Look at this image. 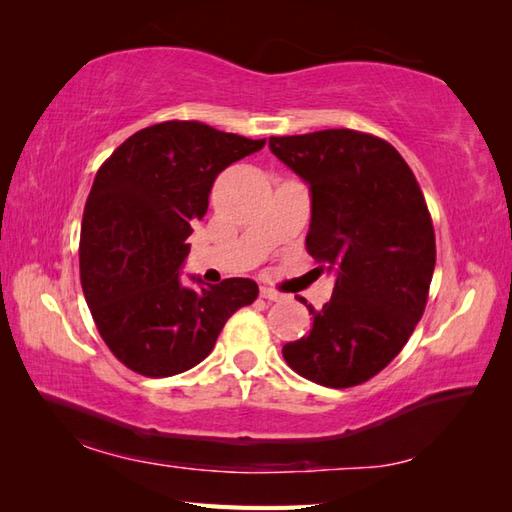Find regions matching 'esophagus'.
I'll return each mask as SVG.
<instances>
[{
	"label": "esophagus",
	"mask_w": 512,
	"mask_h": 512,
	"mask_svg": "<svg viewBox=\"0 0 512 512\" xmlns=\"http://www.w3.org/2000/svg\"><path fill=\"white\" fill-rule=\"evenodd\" d=\"M262 297L268 301H284L286 299L284 292H277L275 288H266V286L262 288Z\"/></svg>",
	"instance_id": "obj_1"
}]
</instances>
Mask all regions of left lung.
<instances>
[{
  "label": "left lung",
  "instance_id": "obj_1",
  "mask_svg": "<svg viewBox=\"0 0 512 512\" xmlns=\"http://www.w3.org/2000/svg\"><path fill=\"white\" fill-rule=\"evenodd\" d=\"M268 145L310 187L306 248L336 277L332 299L308 306L310 334L281 352L312 383L361 385L394 361L427 306L436 268L427 202L407 162L372 134L323 129Z\"/></svg>",
  "mask_w": 512,
  "mask_h": 512
}]
</instances>
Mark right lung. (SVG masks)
I'll use <instances>...</instances> for the list:
<instances>
[{"label":"right lung","mask_w":512,"mask_h":512,"mask_svg":"<svg viewBox=\"0 0 512 512\" xmlns=\"http://www.w3.org/2000/svg\"><path fill=\"white\" fill-rule=\"evenodd\" d=\"M266 140L198 121L129 136L96 171L81 224V286L103 341L125 367L165 378L211 354L228 317L259 295L253 279L182 286L187 237L209 209L217 173Z\"/></svg>","instance_id":"add662e5"}]
</instances>
